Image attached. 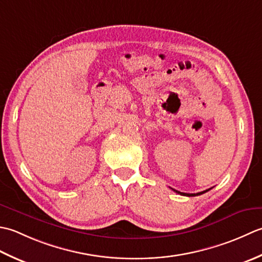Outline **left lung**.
<instances>
[{
    "label": "left lung",
    "instance_id": "1",
    "mask_svg": "<svg viewBox=\"0 0 262 262\" xmlns=\"http://www.w3.org/2000/svg\"><path fill=\"white\" fill-rule=\"evenodd\" d=\"M176 193H180V194H183V195H186V196H195V195H200V194H202V193H206L207 191H209V190H206V191H202V192H198V193H183V192H179V191H176V190H174Z\"/></svg>",
    "mask_w": 262,
    "mask_h": 262
}]
</instances>
